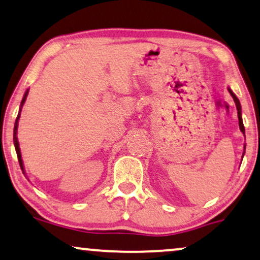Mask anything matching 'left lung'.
<instances>
[{"label": "left lung", "mask_w": 260, "mask_h": 260, "mask_svg": "<svg viewBox=\"0 0 260 260\" xmlns=\"http://www.w3.org/2000/svg\"><path fill=\"white\" fill-rule=\"evenodd\" d=\"M229 92H230V94L232 95L233 100H235V102H236V106H237V111H238V119H239V127H240V131L243 132V133L245 134L244 123H243V120H241V107H240V102H239V100H238V98H237L236 95L233 94V92H232L231 89H229Z\"/></svg>", "instance_id": "obj_1"}]
</instances>
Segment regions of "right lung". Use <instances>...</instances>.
<instances>
[{"label":"right lung","mask_w":260,"mask_h":260,"mask_svg":"<svg viewBox=\"0 0 260 260\" xmlns=\"http://www.w3.org/2000/svg\"><path fill=\"white\" fill-rule=\"evenodd\" d=\"M28 95V90L25 92L23 99H22V102H21V107H20V112H19V115H17L16 118V121H15V126H14V145H15V149H16V154H17V159H19V162H20V167L21 170L23 171L24 173V170H23V162H22V158H21V152H20V146H19V141H17V137H16V133H17V123H19V119H20V114H21V109H22V106H23L24 101H25V98H27Z\"/></svg>","instance_id":"add662e5"}]
</instances>
